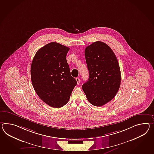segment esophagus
<instances>
[{
	"label": "esophagus",
	"instance_id": "obj_1",
	"mask_svg": "<svg viewBox=\"0 0 154 154\" xmlns=\"http://www.w3.org/2000/svg\"><path fill=\"white\" fill-rule=\"evenodd\" d=\"M75 80H76L77 82V85H79V83H80V79H79V78H76Z\"/></svg>",
	"mask_w": 154,
	"mask_h": 154
}]
</instances>
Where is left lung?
Listing matches in <instances>:
<instances>
[{"mask_svg":"<svg viewBox=\"0 0 154 154\" xmlns=\"http://www.w3.org/2000/svg\"><path fill=\"white\" fill-rule=\"evenodd\" d=\"M85 54L89 79L83 85L82 90L89 102L100 107L112 100L119 90V62L111 48L102 42L87 46Z\"/></svg>","mask_w":154,"mask_h":154,"instance_id":"left-lung-1","label":"left lung"}]
</instances>
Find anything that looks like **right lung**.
Returning a JSON list of instances; mask_svg holds the SVG:
<instances>
[{"instance_id":"add662e5","label":"right lung","mask_w":154,"mask_h":154,"mask_svg":"<svg viewBox=\"0 0 154 154\" xmlns=\"http://www.w3.org/2000/svg\"><path fill=\"white\" fill-rule=\"evenodd\" d=\"M69 48L51 42L38 51L32 62V85L39 97L54 108L67 103L77 84L66 60Z\"/></svg>"}]
</instances>
